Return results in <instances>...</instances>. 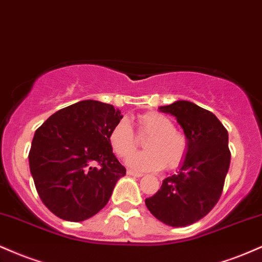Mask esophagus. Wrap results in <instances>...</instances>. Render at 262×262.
Instances as JSON below:
<instances>
[{
  "instance_id": "1",
  "label": "esophagus",
  "mask_w": 262,
  "mask_h": 262,
  "mask_svg": "<svg viewBox=\"0 0 262 262\" xmlns=\"http://www.w3.org/2000/svg\"><path fill=\"white\" fill-rule=\"evenodd\" d=\"M127 174L131 175V177H136V178H141V177H142V175H143V174H141V173H137V171L131 170V169H128Z\"/></svg>"
}]
</instances>
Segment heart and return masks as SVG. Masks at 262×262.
<instances>
[{"instance_id":"obj_1","label":"heart","mask_w":262,"mask_h":262,"mask_svg":"<svg viewBox=\"0 0 262 262\" xmlns=\"http://www.w3.org/2000/svg\"><path fill=\"white\" fill-rule=\"evenodd\" d=\"M136 134L126 120H120L109 132V144L119 158H126L139 145V138L144 139L147 150L130 157L127 164L136 170H169L179 168L189 153V138L175 128L169 116L158 112H148L135 119ZM139 138L137 139L136 135Z\"/></svg>"}]
</instances>
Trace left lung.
Returning <instances> with one entry per match:
<instances>
[{"label":"left lung","mask_w":262,"mask_h":262,"mask_svg":"<svg viewBox=\"0 0 262 262\" xmlns=\"http://www.w3.org/2000/svg\"><path fill=\"white\" fill-rule=\"evenodd\" d=\"M159 110L177 118L189 138V153L146 206L161 222L186 227L204 218L222 195L230 164L228 131L214 114L191 101L178 100Z\"/></svg>","instance_id":"left-lung-1"}]
</instances>
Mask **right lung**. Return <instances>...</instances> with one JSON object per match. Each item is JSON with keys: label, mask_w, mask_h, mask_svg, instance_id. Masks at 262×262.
<instances>
[{"label": "right lung", "mask_w": 262, "mask_h": 262, "mask_svg": "<svg viewBox=\"0 0 262 262\" xmlns=\"http://www.w3.org/2000/svg\"><path fill=\"white\" fill-rule=\"evenodd\" d=\"M121 118L110 104L82 100L52 114L35 131L30 173L55 216L81 222L107 204L116 181L126 175L107 140Z\"/></svg>", "instance_id": "add662e5"}]
</instances>
